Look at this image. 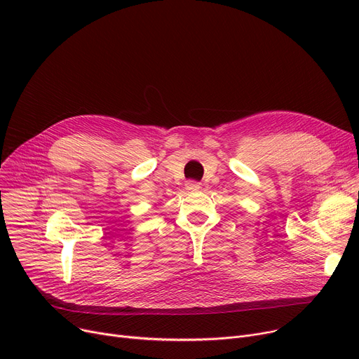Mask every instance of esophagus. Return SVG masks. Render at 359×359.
I'll list each match as a JSON object with an SVG mask.
<instances>
[{"instance_id": "1", "label": "esophagus", "mask_w": 359, "mask_h": 359, "mask_svg": "<svg viewBox=\"0 0 359 359\" xmlns=\"http://www.w3.org/2000/svg\"><path fill=\"white\" fill-rule=\"evenodd\" d=\"M184 186H186L187 192H198L201 189V184L198 182H192V180L187 182Z\"/></svg>"}]
</instances>
